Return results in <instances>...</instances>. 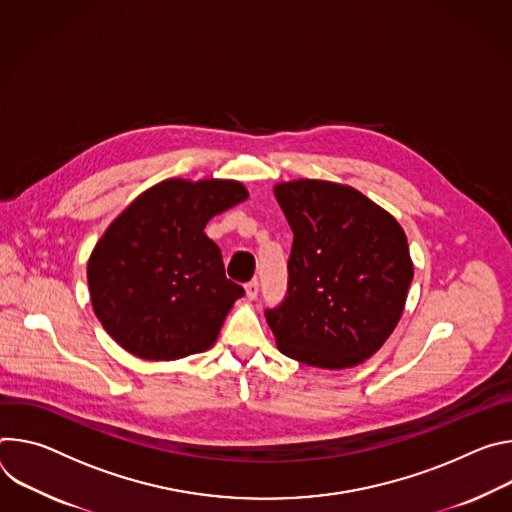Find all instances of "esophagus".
I'll use <instances>...</instances> for the list:
<instances>
[{
  "label": "esophagus",
  "instance_id": "obj_1",
  "mask_svg": "<svg viewBox=\"0 0 512 512\" xmlns=\"http://www.w3.org/2000/svg\"><path fill=\"white\" fill-rule=\"evenodd\" d=\"M246 297H248L250 301H254V299L258 297V280L246 282Z\"/></svg>",
  "mask_w": 512,
  "mask_h": 512
}]
</instances>
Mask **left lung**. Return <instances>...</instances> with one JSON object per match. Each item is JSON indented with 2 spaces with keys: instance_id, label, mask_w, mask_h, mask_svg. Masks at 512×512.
<instances>
[{
  "instance_id": "1",
  "label": "left lung",
  "mask_w": 512,
  "mask_h": 512,
  "mask_svg": "<svg viewBox=\"0 0 512 512\" xmlns=\"http://www.w3.org/2000/svg\"><path fill=\"white\" fill-rule=\"evenodd\" d=\"M293 238L285 301L266 321L278 350L342 370L376 354L399 323L413 280L405 230L354 187L299 179L274 185Z\"/></svg>"
}]
</instances>
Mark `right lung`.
<instances>
[{
    "mask_svg": "<svg viewBox=\"0 0 512 512\" xmlns=\"http://www.w3.org/2000/svg\"><path fill=\"white\" fill-rule=\"evenodd\" d=\"M248 199L238 181L166 179L138 195L87 262L91 305L130 354L168 362L209 350L244 295L225 278L207 221Z\"/></svg>",
    "mask_w": 512,
    "mask_h": 512,
    "instance_id": "obj_1",
    "label": "right lung"
}]
</instances>
